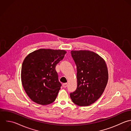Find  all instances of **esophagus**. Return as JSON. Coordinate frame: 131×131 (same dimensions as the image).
<instances>
[{
  "label": "esophagus",
  "mask_w": 131,
  "mask_h": 131,
  "mask_svg": "<svg viewBox=\"0 0 131 131\" xmlns=\"http://www.w3.org/2000/svg\"><path fill=\"white\" fill-rule=\"evenodd\" d=\"M62 85L64 88H66L67 86V83H64V84H63Z\"/></svg>",
  "instance_id": "1"
}]
</instances>
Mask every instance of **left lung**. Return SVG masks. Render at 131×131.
<instances>
[{"instance_id":"8db88e82","label":"left lung","mask_w":131,"mask_h":131,"mask_svg":"<svg viewBox=\"0 0 131 131\" xmlns=\"http://www.w3.org/2000/svg\"><path fill=\"white\" fill-rule=\"evenodd\" d=\"M77 65V89L70 93L72 101L80 106L95 103L103 93L108 81V72L104 60L89 50H72Z\"/></svg>"}]
</instances>
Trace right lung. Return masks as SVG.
Returning <instances> with one entry per match:
<instances>
[{
  "label": "right lung",
  "instance_id": "add662e5",
  "mask_svg": "<svg viewBox=\"0 0 131 131\" xmlns=\"http://www.w3.org/2000/svg\"><path fill=\"white\" fill-rule=\"evenodd\" d=\"M66 53L64 50L40 49L24 59L21 68L22 84L33 102L46 105L55 101L61 87L56 66Z\"/></svg>",
  "mask_w": 131,
  "mask_h": 131
}]
</instances>
